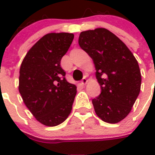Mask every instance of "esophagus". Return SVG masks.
I'll return each instance as SVG.
<instances>
[{
	"instance_id": "obj_1",
	"label": "esophagus",
	"mask_w": 155,
	"mask_h": 155,
	"mask_svg": "<svg viewBox=\"0 0 155 155\" xmlns=\"http://www.w3.org/2000/svg\"><path fill=\"white\" fill-rule=\"evenodd\" d=\"M87 79H86V78H83V80H81V84H82L83 85H84V84H87Z\"/></svg>"
}]
</instances>
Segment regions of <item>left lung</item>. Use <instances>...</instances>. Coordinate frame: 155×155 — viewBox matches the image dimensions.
<instances>
[{
  "mask_svg": "<svg viewBox=\"0 0 155 155\" xmlns=\"http://www.w3.org/2000/svg\"><path fill=\"white\" fill-rule=\"evenodd\" d=\"M79 45L92 58L101 88L92 100L95 113L104 122L118 123L130 113L141 90L137 59L119 38L104 28L81 32Z\"/></svg>",
  "mask_w": 155,
  "mask_h": 155,
  "instance_id": "8db88e82",
  "label": "left lung"
}]
</instances>
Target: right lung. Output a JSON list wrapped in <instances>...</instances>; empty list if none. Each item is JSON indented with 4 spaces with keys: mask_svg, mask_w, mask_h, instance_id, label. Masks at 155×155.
<instances>
[{
    "mask_svg": "<svg viewBox=\"0 0 155 155\" xmlns=\"http://www.w3.org/2000/svg\"><path fill=\"white\" fill-rule=\"evenodd\" d=\"M74 38L70 33H50L25 54L20 67L18 90L38 121L56 126L70 115L76 86L65 79L60 62Z\"/></svg>",
    "mask_w": 155,
    "mask_h": 155,
    "instance_id": "1",
    "label": "right lung"
}]
</instances>
